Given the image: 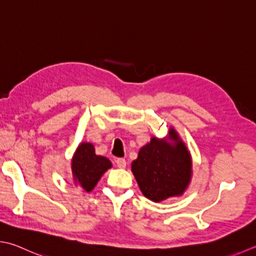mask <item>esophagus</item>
<instances>
[{
	"label": "esophagus",
	"mask_w": 256,
	"mask_h": 256,
	"mask_svg": "<svg viewBox=\"0 0 256 256\" xmlns=\"http://www.w3.org/2000/svg\"><path fill=\"white\" fill-rule=\"evenodd\" d=\"M116 165L120 168H126V161L124 158H118L116 160Z\"/></svg>",
	"instance_id": "1"
}]
</instances>
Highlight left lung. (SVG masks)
Masks as SVG:
<instances>
[{
  "instance_id": "8db88e82",
  "label": "left lung",
  "mask_w": 256,
  "mask_h": 256,
  "mask_svg": "<svg viewBox=\"0 0 256 256\" xmlns=\"http://www.w3.org/2000/svg\"><path fill=\"white\" fill-rule=\"evenodd\" d=\"M132 173L145 198L162 202L181 196L192 178V156L173 126L164 138L153 136L140 148L131 165Z\"/></svg>"
}]
</instances>
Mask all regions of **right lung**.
Instances as JSON below:
<instances>
[{"label": "right lung", "instance_id": "1", "mask_svg": "<svg viewBox=\"0 0 256 256\" xmlns=\"http://www.w3.org/2000/svg\"><path fill=\"white\" fill-rule=\"evenodd\" d=\"M111 168V161L95 154L94 145L88 142L80 143L71 160L74 184L85 192H91L102 175Z\"/></svg>", "mask_w": 256, "mask_h": 256}]
</instances>
